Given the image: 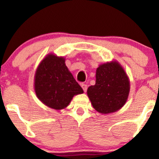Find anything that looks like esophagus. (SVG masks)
Returning a JSON list of instances; mask_svg holds the SVG:
<instances>
[{"instance_id": "34e87169", "label": "esophagus", "mask_w": 159, "mask_h": 159, "mask_svg": "<svg viewBox=\"0 0 159 159\" xmlns=\"http://www.w3.org/2000/svg\"><path fill=\"white\" fill-rule=\"evenodd\" d=\"M81 88H82L83 89V90H84V92H86V91H87V89H88V86H87V84H81Z\"/></svg>"}]
</instances>
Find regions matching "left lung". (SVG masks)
<instances>
[{
	"label": "left lung",
	"mask_w": 159,
	"mask_h": 159,
	"mask_svg": "<svg viewBox=\"0 0 159 159\" xmlns=\"http://www.w3.org/2000/svg\"><path fill=\"white\" fill-rule=\"evenodd\" d=\"M129 91L127 74L118 61H112L99 65L96 70L95 84L88 89L87 94L98 112L109 114L124 106Z\"/></svg>",
	"instance_id": "1"
}]
</instances>
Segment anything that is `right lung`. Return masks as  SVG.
I'll return each instance as SVG.
<instances>
[{
    "mask_svg": "<svg viewBox=\"0 0 159 159\" xmlns=\"http://www.w3.org/2000/svg\"><path fill=\"white\" fill-rule=\"evenodd\" d=\"M34 91L44 105L64 109L73 97L84 93L65 65V58L49 54L38 65L34 75Z\"/></svg>",
    "mask_w": 159,
    "mask_h": 159,
    "instance_id": "obj_1",
    "label": "right lung"
}]
</instances>
